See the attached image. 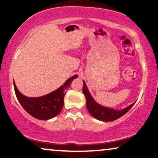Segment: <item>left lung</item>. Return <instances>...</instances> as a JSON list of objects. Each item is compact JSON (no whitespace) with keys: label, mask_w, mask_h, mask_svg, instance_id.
<instances>
[{"label":"left lung","mask_w":158,"mask_h":158,"mask_svg":"<svg viewBox=\"0 0 158 158\" xmlns=\"http://www.w3.org/2000/svg\"><path fill=\"white\" fill-rule=\"evenodd\" d=\"M83 83L82 92L86 98V106H87L89 113L98 120L103 122H111L116 120V119L121 117L122 116H123L125 114H126L135 103H133L131 105L124 108L121 110L103 106L100 105L98 103H97L93 99L90 93L88 90L87 85H86L85 81H83Z\"/></svg>","instance_id":"1"}]
</instances>
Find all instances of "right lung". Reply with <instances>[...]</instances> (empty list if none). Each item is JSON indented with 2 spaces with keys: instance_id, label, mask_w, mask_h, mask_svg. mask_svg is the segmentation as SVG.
<instances>
[{
  "instance_id": "right-lung-1",
  "label": "right lung",
  "mask_w": 158,
  "mask_h": 158,
  "mask_svg": "<svg viewBox=\"0 0 158 158\" xmlns=\"http://www.w3.org/2000/svg\"><path fill=\"white\" fill-rule=\"evenodd\" d=\"M78 77L74 75L70 77L63 85L55 91L41 97H27L22 94L14 81V87L17 100L32 117L41 120H47L59 114L63 105L64 96L73 79Z\"/></svg>"
}]
</instances>
